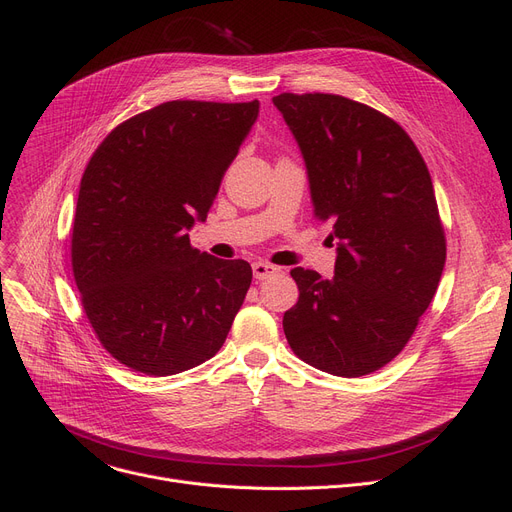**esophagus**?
Here are the masks:
<instances>
[{
	"label": "esophagus",
	"mask_w": 512,
	"mask_h": 512,
	"mask_svg": "<svg viewBox=\"0 0 512 512\" xmlns=\"http://www.w3.org/2000/svg\"><path fill=\"white\" fill-rule=\"evenodd\" d=\"M278 272H280V267H276L272 263H263V261H255L253 263V276L257 280H265V278H270V276H274Z\"/></svg>",
	"instance_id": "esophagus-1"
}]
</instances>
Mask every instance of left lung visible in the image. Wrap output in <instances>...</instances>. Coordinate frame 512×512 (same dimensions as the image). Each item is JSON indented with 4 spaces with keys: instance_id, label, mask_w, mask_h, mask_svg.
<instances>
[{
    "instance_id": "8db88e82",
    "label": "left lung",
    "mask_w": 512,
    "mask_h": 512,
    "mask_svg": "<svg viewBox=\"0 0 512 512\" xmlns=\"http://www.w3.org/2000/svg\"><path fill=\"white\" fill-rule=\"evenodd\" d=\"M274 105L305 159L313 215L338 240L334 278L294 267L284 313L305 363L359 378L390 363L438 290L446 238L432 176L392 118L330 93H282Z\"/></svg>"
}]
</instances>
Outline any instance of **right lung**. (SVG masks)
Returning a JSON list of instances; mask_svg holds the SVG:
<instances>
[{
  "mask_svg": "<svg viewBox=\"0 0 512 512\" xmlns=\"http://www.w3.org/2000/svg\"><path fill=\"white\" fill-rule=\"evenodd\" d=\"M259 101H166L116 126L85 168L72 272L89 324L122 365L174 375L220 351L253 270L191 247Z\"/></svg>",
  "mask_w": 512,
  "mask_h": 512,
  "instance_id": "obj_1",
  "label": "right lung"
}]
</instances>
